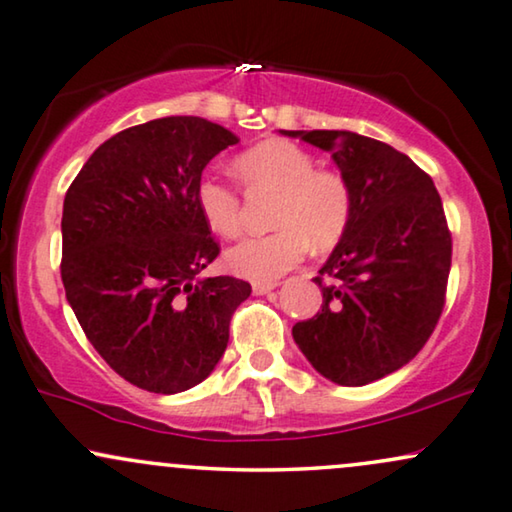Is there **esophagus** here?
Here are the masks:
<instances>
[{
  "mask_svg": "<svg viewBox=\"0 0 512 512\" xmlns=\"http://www.w3.org/2000/svg\"><path fill=\"white\" fill-rule=\"evenodd\" d=\"M278 283H253V292L255 294H269L271 290H276Z\"/></svg>",
  "mask_w": 512,
  "mask_h": 512,
  "instance_id": "1",
  "label": "esophagus"
}]
</instances>
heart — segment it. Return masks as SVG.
Returning <instances> with one entry per match:
<instances>
[{
	"label": "heart",
	"mask_w": 512,
	"mask_h": 512,
	"mask_svg": "<svg viewBox=\"0 0 512 512\" xmlns=\"http://www.w3.org/2000/svg\"><path fill=\"white\" fill-rule=\"evenodd\" d=\"M232 171L250 192H276L266 236H255L227 250L225 262L236 276L276 280L304 259L308 243L327 250L341 239L352 213V194L334 169L315 167L311 153L283 139H269L243 150L232 160ZM201 218L215 234L241 232L239 192L215 178L197 185Z\"/></svg>",
	"instance_id": "b5f03b06"
}]
</instances>
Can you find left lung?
<instances>
[{
    "instance_id": "obj_1",
    "label": "left lung",
    "mask_w": 512,
    "mask_h": 512,
    "mask_svg": "<svg viewBox=\"0 0 512 512\" xmlns=\"http://www.w3.org/2000/svg\"><path fill=\"white\" fill-rule=\"evenodd\" d=\"M331 153L352 213L315 278L322 308L292 327L313 369L362 387L408 364L445 306L452 236L434 181L383 141L341 129L285 132Z\"/></svg>"
}]
</instances>
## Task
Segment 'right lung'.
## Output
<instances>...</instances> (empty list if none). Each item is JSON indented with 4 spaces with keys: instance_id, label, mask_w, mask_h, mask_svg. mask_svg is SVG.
<instances>
[{
    "instance_id": "obj_1",
    "label": "right lung",
    "mask_w": 512,
    "mask_h": 512,
    "mask_svg": "<svg viewBox=\"0 0 512 512\" xmlns=\"http://www.w3.org/2000/svg\"><path fill=\"white\" fill-rule=\"evenodd\" d=\"M234 143L197 115L143 122L104 141L64 197L67 301L104 362L141 390L176 394L211 376L253 292L232 276L199 278L220 246L197 185Z\"/></svg>"
}]
</instances>
